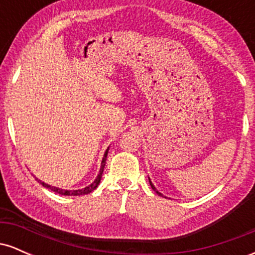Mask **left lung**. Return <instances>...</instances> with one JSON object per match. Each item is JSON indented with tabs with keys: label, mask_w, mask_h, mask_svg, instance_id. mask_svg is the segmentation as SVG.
<instances>
[{
	"label": "left lung",
	"mask_w": 255,
	"mask_h": 255,
	"mask_svg": "<svg viewBox=\"0 0 255 255\" xmlns=\"http://www.w3.org/2000/svg\"><path fill=\"white\" fill-rule=\"evenodd\" d=\"M148 182H150V184H151V187H152V189H153V191H154V192H156L158 195H160V197H163V194H162V193H159V192H158V191H157V189H156V187H154V186H153V183H152V181L150 180V177H148Z\"/></svg>",
	"instance_id": "1"
}]
</instances>
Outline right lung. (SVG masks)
<instances>
[{
    "label": "right lung",
    "mask_w": 255,
    "mask_h": 255,
    "mask_svg": "<svg viewBox=\"0 0 255 255\" xmlns=\"http://www.w3.org/2000/svg\"><path fill=\"white\" fill-rule=\"evenodd\" d=\"M108 152H109V147L107 148V151H105L104 156H103V159H102V163H101V169H99V172L97 175V177L95 178V181H93L92 183L89 184L87 187H85V188H81V189H73V191H69V189H62V188H58V187H55V186H50V184L43 182V181L38 180V182H39L42 186L45 187V188L48 189H51L52 192L57 193V194H61V195H85V194H89L92 191H95L96 188L98 187L99 182H101L102 180V175H103V171H104V166H105V163H107V156H108Z\"/></svg>",
    "instance_id": "add662e5"
}]
</instances>
